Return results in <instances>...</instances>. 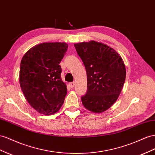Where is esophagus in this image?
Here are the masks:
<instances>
[{
    "label": "esophagus",
    "instance_id": "34e87169",
    "mask_svg": "<svg viewBox=\"0 0 155 155\" xmlns=\"http://www.w3.org/2000/svg\"><path fill=\"white\" fill-rule=\"evenodd\" d=\"M75 83L74 82H72V83H70V84H69V85H70V87H71V88H74V86H75Z\"/></svg>",
    "mask_w": 155,
    "mask_h": 155
}]
</instances>
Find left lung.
<instances>
[{
  "instance_id": "left-lung-1",
  "label": "left lung",
  "mask_w": 155,
  "mask_h": 155,
  "mask_svg": "<svg viewBox=\"0 0 155 155\" xmlns=\"http://www.w3.org/2000/svg\"><path fill=\"white\" fill-rule=\"evenodd\" d=\"M85 65L87 91L81 97L83 106L100 114L112 106L124 85L126 68L122 57L107 45L92 40L74 44Z\"/></svg>"
}]
</instances>
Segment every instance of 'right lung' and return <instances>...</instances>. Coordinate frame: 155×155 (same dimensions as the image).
Segmentation results:
<instances>
[{"instance_id": "obj_1", "label": "right lung", "mask_w": 155, "mask_h": 155, "mask_svg": "<svg viewBox=\"0 0 155 155\" xmlns=\"http://www.w3.org/2000/svg\"><path fill=\"white\" fill-rule=\"evenodd\" d=\"M68 47L65 42L41 43L28 50L21 61V89L28 104L40 114H55L64 103L67 89L59 63Z\"/></svg>"}]
</instances>
